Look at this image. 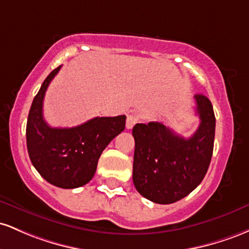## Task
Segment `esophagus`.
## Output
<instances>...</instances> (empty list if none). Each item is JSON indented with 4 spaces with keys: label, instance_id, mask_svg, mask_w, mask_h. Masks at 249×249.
Segmentation results:
<instances>
[{
    "label": "esophagus",
    "instance_id": "esophagus-1",
    "mask_svg": "<svg viewBox=\"0 0 249 249\" xmlns=\"http://www.w3.org/2000/svg\"><path fill=\"white\" fill-rule=\"evenodd\" d=\"M139 117L135 115V114H130V115L127 116V121H125V127L127 129H132V128L135 125L136 122H138Z\"/></svg>",
    "mask_w": 249,
    "mask_h": 249
}]
</instances>
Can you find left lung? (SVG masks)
Instances as JSON below:
<instances>
[{
  "label": "left lung",
  "mask_w": 249,
  "mask_h": 249,
  "mask_svg": "<svg viewBox=\"0 0 249 249\" xmlns=\"http://www.w3.org/2000/svg\"><path fill=\"white\" fill-rule=\"evenodd\" d=\"M200 124L191 138L160 122L136 124L133 182L142 196L160 205L183 199L200 185L213 155L215 115L207 96L195 95Z\"/></svg>",
  "instance_id": "left-lung-1"
}]
</instances>
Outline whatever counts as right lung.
I'll use <instances>...</instances> for the list:
<instances>
[{"instance_id": "right-lung-1", "label": "right lung", "mask_w": 249, "mask_h": 249, "mask_svg": "<svg viewBox=\"0 0 249 249\" xmlns=\"http://www.w3.org/2000/svg\"><path fill=\"white\" fill-rule=\"evenodd\" d=\"M54 69L34 97L27 121L30 161L46 181L64 189L85 186L94 177L97 162L109 142L124 132L125 116L94 117L72 128H53L43 119V99Z\"/></svg>"}]
</instances>
